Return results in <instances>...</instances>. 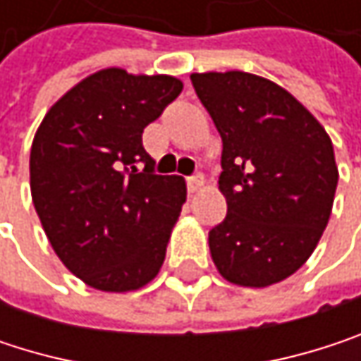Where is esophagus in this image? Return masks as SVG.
<instances>
[{"label":"esophagus","mask_w":361,"mask_h":361,"mask_svg":"<svg viewBox=\"0 0 361 361\" xmlns=\"http://www.w3.org/2000/svg\"><path fill=\"white\" fill-rule=\"evenodd\" d=\"M202 183H204V178H202L200 173H196V176L188 178V192H190V194H196V192L202 188Z\"/></svg>","instance_id":"34e87169"}]
</instances>
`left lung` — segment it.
Wrapping results in <instances>:
<instances>
[{
	"mask_svg": "<svg viewBox=\"0 0 361 361\" xmlns=\"http://www.w3.org/2000/svg\"><path fill=\"white\" fill-rule=\"evenodd\" d=\"M194 92L221 142L219 190L228 215L209 232L219 274L263 288L295 274L330 219L338 169L316 116L251 73H194Z\"/></svg>",
	"mask_w": 361,
	"mask_h": 361,
	"instance_id": "obj_1",
	"label": "left lung"
}]
</instances>
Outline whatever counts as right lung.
<instances>
[{
  "mask_svg": "<svg viewBox=\"0 0 361 361\" xmlns=\"http://www.w3.org/2000/svg\"><path fill=\"white\" fill-rule=\"evenodd\" d=\"M181 90L169 75L104 68L66 92L37 129V215L60 261L98 290H137L165 261L185 181L154 173L142 133Z\"/></svg>",
  "mask_w": 361,
  "mask_h": 361,
  "instance_id": "right-lung-1",
  "label": "right lung"
}]
</instances>
